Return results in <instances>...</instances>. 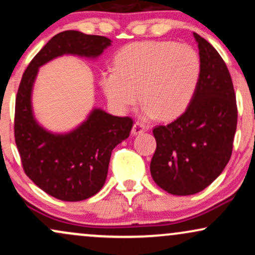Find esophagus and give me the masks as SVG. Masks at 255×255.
Instances as JSON below:
<instances>
[{
    "mask_svg": "<svg viewBox=\"0 0 255 255\" xmlns=\"http://www.w3.org/2000/svg\"><path fill=\"white\" fill-rule=\"evenodd\" d=\"M146 129H147V127H146V126L140 124V122H135L133 126V128H131V134H133V135H137V134L144 133Z\"/></svg>",
    "mask_w": 255,
    "mask_h": 255,
    "instance_id": "esophagus-1",
    "label": "esophagus"
}]
</instances>
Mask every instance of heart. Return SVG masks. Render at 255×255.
<instances>
[{
    "label": "heart",
    "mask_w": 255,
    "mask_h": 255,
    "mask_svg": "<svg viewBox=\"0 0 255 255\" xmlns=\"http://www.w3.org/2000/svg\"><path fill=\"white\" fill-rule=\"evenodd\" d=\"M115 68L102 73L101 84L114 108L126 111L144 101L142 116L172 120L189 107L200 79L198 52L172 40H142L120 49Z\"/></svg>",
    "instance_id": "1"
}]
</instances>
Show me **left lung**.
<instances>
[{"label":"left lung","mask_w":255,"mask_h":255,"mask_svg":"<svg viewBox=\"0 0 255 255\" xmlns=\"http://www.w3.org/2000/svg\"><path fill=\"white\" fill-rule=\"evenodd\" d=\"M201 72L193 101L180 118L153 128L157 147L153 181L174 195H192L210 186L233 152L238 105L228 67L218 51L197 33Z\"/></svg>","instance_id":"obj_1"}]
</instances>
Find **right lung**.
Here are the masks:
<instances>
[{
    "label": "right lung",
    "mask_w": 255,
    "mask_h": 255,
    "mask_svg": "<svg viewBox=\"0 0 255 255\" xmlns=\"http://www.w3.org/2000/svg\"><path fill=\"white\" fill-rule=\"evenodd\" d=\"M111 45L109 38L63 31L49 40L27 66L15 99L14 136L25 174L40 189L63 201L97 194L107 180L111 152L129 136L130 118L93 109L86 121L66 134L38 125L31 96L38 68L62 55L98 57Z\"/></svg>",
    "instance_id": "1"
}]
</instances>
